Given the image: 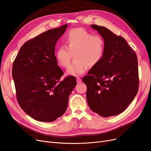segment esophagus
<instances>
[{
    "label": "esophagus",
    "mask_w": 151,
    "mask_h": 151,
    "mask_svg": "<svg viewBox=\"0 0 151 151\" xmlns=\"http://www.w3.org/2000/svg\"><path fill=\"white\" fill-rule=\"evenodd\" d=\"M76 82L77 83H80L81 82V79L80 77H76Z\"/></svg>",
    "instance_id": "obj_1"
}]
</instances>
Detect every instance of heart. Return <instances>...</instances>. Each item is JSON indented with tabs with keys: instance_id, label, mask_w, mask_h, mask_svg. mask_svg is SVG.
<instances>
[{
	"instance_id": "1",
	"label": "heart",
	"mask_w": 151,
	"mask_h": 151,
	"mask_svg": "<svg viewBox=\"0 0 151 151\" xmlns=\"http://www.w3.org/2000/svg\"><path fill=\"white\" fill-rule=\"evenodd\" d=\"M65 44L60 46L55 56L58 64L68 66L74 53L75 58L67 69V73L78 76L84 73L88 66L97 65L103 59L105 42L99 35H93L83 28L70 30L65 36Z\"/></svg>"
}]
</instances>
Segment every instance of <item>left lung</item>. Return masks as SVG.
I'll return each mask as SVG.
<instances>
[{
  "instance_id": "left-lung-1",
  "label": "left lung",
  "mask_w": 151,
  "mask_h": 151,
  "mask_svg": "<svg viewBox=\"0 0 151 151\" xmlns=\"http://www.w3.org/2000/svg\"><path fill=\"white\" fill-rule=\"evenodd\" d=\"M91 27L105 42L103 59L83 77L86 99L93 112L104 118L119 114L133 101L139 89L136 54L125 39L107 28Z\"/></svg>"
}]
</instances>
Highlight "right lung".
Listing matches in <instances>:
<instances>
[{
    "instance_id": "right-lung-1",
    "label": "right lung",
    "mask_w": 151,
    "mask_h": 151,
    "mask_svg": "<svg viewBox=\"0 0 151 151\" xmlns=\"http://www.w3.org/2000/svg\"><path fill=\"white\" fill-rule=\"evenodd\" d=\"M68 25L50 29L26 42L14 61L12 77L21 108L38 121L52 122L66 110L76 85L75 76L61 81L55 47Z\"/></svg>"
}]
</instances>
